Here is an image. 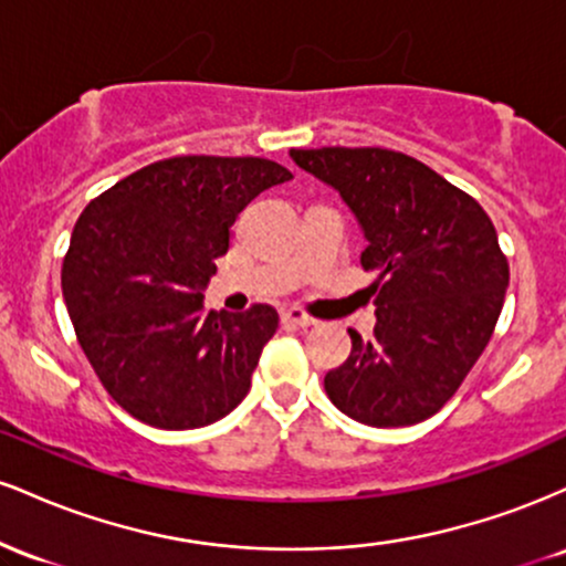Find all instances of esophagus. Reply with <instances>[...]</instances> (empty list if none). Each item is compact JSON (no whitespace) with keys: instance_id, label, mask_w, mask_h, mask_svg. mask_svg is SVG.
Segmentation results:
<instances>
[{"instance_id":"34e87169","label":"esophagus","mask_w":566,"mask_h":566,"mask_svg":"<svg viewBox=\"0 0 566 566\" xmlns=\"http://www.w3.org/2000/svg\"><path fill=\"white\" fill-rule=\"evenodd\" d=\"M282 322L287 324V327H314V324H316V319H311V316L303 314L301 308L282 311Z\"/></svg>"}]
</instances>
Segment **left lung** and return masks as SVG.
Masks as SVG:
<instances>
[{"label": "left lung", "mask_w": 566, "mask_h": 566, "mask_svg": "<svg viewBox=\"0 0 566 566\" xmlns=\"http://www.w3.org/2000/svg\"><path fill=\"white\" fill-rule=\"evenodd\" d=\"M292 161L335 188L378 271L373 337L350 335L346 365L324 375L329 401L375 428L415 426L458 391L495 329L509 261L476 199L423 161L388 148H292Z\"/></svg>", "instance_id": "1"}]
</instances>
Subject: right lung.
Returning <instances> with one entry per match:
<instances>
[{"label": "right lung", "instance_id": "obj_1", "mask_svg": "<svg viewBox=\"0 0 566 566\" xmlns=\"http://www.w3.org/2000/svg\"><path fill=\"white\" fill-rule=\"evenodd\" d=\"M292 172L258 157H172L90 201L63 261V297L84 356L133 418L184 431L226 418L250 391L279 327L271 305L205 311L229 229Z\"/></svg>", "mask_w": 566, "mask_h": 566}]
</instances>
